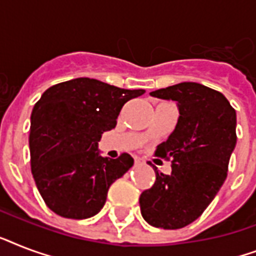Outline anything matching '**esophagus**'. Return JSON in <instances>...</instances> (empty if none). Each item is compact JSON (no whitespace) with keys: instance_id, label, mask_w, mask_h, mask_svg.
Segmentation results:
<instances>
[{"instance_id":"obj_1","label":"esophagus","mask_w":256,"mask_h":256,"mask_svg":"<svg viewBox=\"0 0 256 256\" xmlns=\"http://www.w3.org/2000/svg\"><path fill=\"white\" fill-rule=\"evenodd\" d=\"M134 164H136H136H144V160L140 158V156H136V158H134Z\"/></svg>"}]
</instances>
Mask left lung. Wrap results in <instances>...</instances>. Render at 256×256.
<instances>
[{"label":"left lung","mask_w":256,"mask_h":256,"mask_svg":"<svg viewBox=\"0 0 256 256\" xmlns=\"http://www.w3.org/2000/svg\"><path fill=\"white\" fill-rule=\"evenodd\" d=\"M150 96L176 100L179 118L156 150V156L171 160V172L152 164L156 179L140 194V214L152 226L176 230L198 219L222 187L236 144V112L222 92L196 82Z\"/></svg>","instance_id":"left-lung-1"}]
</instances>
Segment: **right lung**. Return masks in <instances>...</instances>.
Masks as SVG:
<instances>
[{"label":"right lung","instance_id":"right-lung-1","mask_svg":"<svg viewBox=\"0 0 256 256\" xmlns=\"http://www.w3.org/2000/svg\"><path fill=\"white\" fill-rule=\"evenodd\" d=\"M144 90L76 78L46 90L32 112V174L46 206L64 218L86 219L104 206L108 187L132 168L124 152L102 156L98 142L116 128L120 108Z\"/></svg>","mask_w":256,"mask_h":256}]
</instances>
